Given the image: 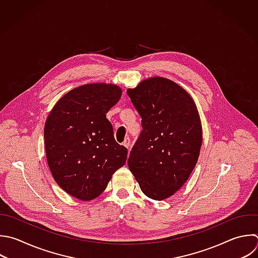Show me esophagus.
Segmentation results:
<instances>
[{"instance_id":"1","label":"esophagus","mask_w":258,"mask_h":258,"mask_svg":"<svg viewBox=\"0 0 258 258\" xmlns=\"http://www.w3.org/2000/svg\"><path fill=\"white\" fill-rule=\"evenodd\" d=\"M123 145H124L127 149H129V147H130V139H129V138H126V139L124 140V142H123Z\"/></svg>"}]
</instances>
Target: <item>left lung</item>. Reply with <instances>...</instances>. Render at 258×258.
Returning a JSON list of instances; mask_svg holds the SVG:
<instances>
[{
  "label": "left lung",
  "instance_id": "8db88e82",
  "mask_svg": "<svg viewBox=\"0 0 258 258\" xmlns=\"http://www.w3.org/2000/svg\"><path fill=\"white\" fill-rule=\"evenodd\" d=\"M127 95L142 119L128 167L145 196L167 199L187 180L200 155L197 106L184 89L161 77L142 81Z\"/></svg>",
  "mask_w": 258,
  "mask_h": 258
}]
</instances>
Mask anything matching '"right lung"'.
<instances>
[{
    "mask_svg": "<svg viewBox=\"0 0 258 258\" xmlns=\"http://www.w3.org/2000/svg\"><path fill=\"white\" fill-rule=\"evenodd\" d=\"M122 96L113 84L78 87L54 105L44 126L46 159L56 183L69 195L92 201L122 167L128 150L116 142L108 111Z\"/></svg>",
    "mask_w": 258,
    "mask_h": 258,
    "instance_id": "1",
    "label": "right lung"
}]
</instances>
